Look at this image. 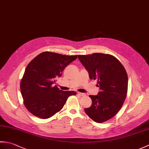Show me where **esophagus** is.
<instances>
[{"instance_id":"esophagus-1","label":"esophagus","mask_w":149,"mask_h":149,"mask_svg":"<svg viewBox=\"0 0 149 149\" xmlns=\"http://www.w3.org/2000/svg\"><path fill=\"white\" fill-rule=\"evenodd\" d=\"M77 95H78L81 96V97H83V96H85V94H84V93H81V92H77Z\"/></svg>"}]
</instances>
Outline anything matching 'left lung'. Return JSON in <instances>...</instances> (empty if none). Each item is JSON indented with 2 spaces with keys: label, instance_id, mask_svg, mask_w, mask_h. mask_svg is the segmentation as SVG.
<instances>
[{
  "label": "left lung",
  "instance_id": "1",
  "mask_svg": "<svg viewBox=\"0 0 149 149\" xmlns=\"http://www.w3.org/2000/svg\"><path fill=\"white\" fill-rule=\"evenodd\" d=\"M78 58L89 74L97 81L100 91L90 95L91 106L85 108L86 115L97 123L111 119L118 112L126 98L128 77L125 70L115 57L102 53L79 55Z\"/></svg>",
  "mask_w": 149,
  "mask_h": 149
}]
</instances>
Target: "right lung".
Returning a JSON list of instances; mask_svg holds the SVG:
<instances>
[{
	"instance_id": "1",
	"label": "right lung",
	"mask_w": 149,
	"mask_h": 149,
	"mask_svg": "<svg viewBox=\"0 0 149 149\" xmlns=\"http://www.w3.org/2000/svg\"><path fill=\"white\" fill-rule=\"evenodd\" d=\"M77 58V55L44 52L28 64L20 82V91L24 105L31 113L49 118L63 108L69 96L76 95L74 91L60 90L53 84L66 66Z\"/></svg>"
}]
</instances>
